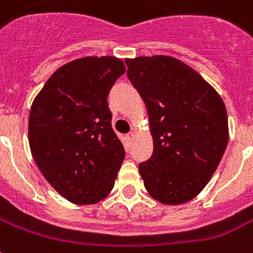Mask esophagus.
Returning <instances> with one entry per match:
<instances>
[{
    "label": "esophagus",
    "instance_id": "1",
    "mask_svg": "<svg viewBox=\"0 0 253 253\" xmlns=\"http://www.w3.org/2000/svg\"><path fill=\"white\" fill-rule=\"evenodd\" d=\"M133 139H135V132H130V133H127V140L130 141H132Z\"/></svg>",
    "mask_w": 253,
    "mask_h": 253
}]
</instances>
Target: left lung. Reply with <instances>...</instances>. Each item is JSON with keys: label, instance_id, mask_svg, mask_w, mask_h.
Listing matches in <instances>:
<instances>
[{"label": "left lung", "instance_id": "1", "mask_svg": "<svg viewBox=\"0 0 253 253\" xmlns=\"http://www.w3.org/2000/svg\"><path fill=\"white\" fill-rule=\"evenodd\" d=\"M147 106L151 159L139 164L145 190L166 205L192 200L207 186L229 141L227 113L214 88L170 55L125 59Z\"/></svg>", "mask_w": 253, "mask_h": 253}]
</instances>
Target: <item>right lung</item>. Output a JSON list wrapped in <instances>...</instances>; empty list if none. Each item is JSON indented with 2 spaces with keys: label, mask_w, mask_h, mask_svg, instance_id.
I'll return each instance as SVG.
<instances>
[{
  "label": "right lung",
  "mask_w": 253,
  "mask_h": 253,
  "mask_svg": "<svg viewBox=\"0 0 253 253\" xmlns=\"http://www.w3.org/2000/svg\"><path fill=\"white\" fill-rule=\"evenodd\" d=\"M125 73L122 59L112 55L74 59L55 70L32 102V157L74 204H96L114 187L125 148L112 128L108 94Z\"/></svg>",
  "instance_id": "1"
}]
</instances>
